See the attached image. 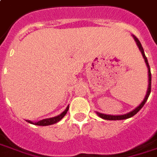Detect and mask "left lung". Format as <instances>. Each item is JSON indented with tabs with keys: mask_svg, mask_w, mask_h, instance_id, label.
<instances>
[{
	"mask_svg": "<svg viewBox=\"0 0 157 157\" xmlns=\"http://www.w3.org/2000/svg\"><path fill=\"white\" fill-rule=\"evenodd\" d=\"M133 38H134V40H135L136 43V45H137V47L139 48L140 52H141V53H142V55L144 57V61L145 64H146V66H147V68H148V75H149V85H148V89H147V92H146V95H145V98L144 100L142 101V103L140 104L139 105L137 106L136 108H135L133 110H131L130 112L129 113H126V114H124V115H106V114H104V113H100V112H98V111H96V113H97V115L99 117L101 118H103V119H105V120H123V119H127V118H130L131 117H133L134 115H136L138 111H139L142 108H143V106L144 105L145 103H146V101L148 99V98H149V96L150 94V91H151V73H150V65H149V62H148V59H147V58L145 56V53L144 51V48L142 47V45H141V43H140L139 40L135 36V35H132Z\"/></svg>",
	"mask_w": 157,
	"mask_h": 157,
	"instance_id": "obj_1",
	"label": "left lung"
}]
</instances>
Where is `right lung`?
I'll use <instances>...</instances> for the list:
<instances>
[{
	"label": "right lung",
	"mask_w": 157,
	"mask_h": 157,
	"mask_svg": "<svg viewBox=\"0 0 157 157\" xmlns=\"http://www.w3.org/2000/svg\"><path fill=\"white\" fill-rule=\"evenodd\" d=\"M69 109V105L67 106L66 108V110H64L62 113H60L59 115L56 116V117H50V118H46V119H42V120L39 121V122H35L33 123L32 121L27 120V122L30 123V124H33L35 125H40V126H47V125H51L53 124H56L59 121H60L65 117V115L66 114L67 110Z\"/></svg>",
	"instance_id": "obj_1"
}]
</instances>
